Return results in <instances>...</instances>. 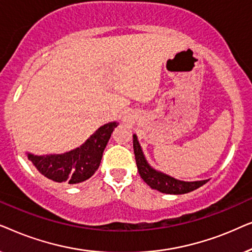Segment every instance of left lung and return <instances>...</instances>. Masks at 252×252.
Masks as SVG:
<instances>
[{
	"instance_id": "left-lung-1",
	"label": "left lung",
	"mask_w": 252,
	"mask_h": 252,
	"mask_svg": "<svg viewBox=\"0 0 252 252\" xmlns=\"http://www.w3.org/2000/svg\"><path fill=\"white\" fill-rule=\"evenodd\" d=\"M133 148L134 154H135L137 170H139L141 178H142L144 182H146L148 186H150L153 189H156V190L160 192H165V194L180 195L195 190V189L199 188L201 186L205 185L206 182H208V180L194 182L180 181L174 178L168 177V175L161 173V172L154 170V168L147 163L146 158L143 156L142 150H141L140 143L139 141H137L136 135H133Z\"/></svg>"
}]
</instances>
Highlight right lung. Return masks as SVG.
<instances>
[{"label":"right lung","mask_w":252,"mask_h":252,"mask_svg":"<svg viewBox=\"0 0 252 252\" xmlns=\"http://www.w3.org/2000/svg\"><path fill=\"white\" fill-rule=\"evenodd\" d=\"M118 123L103 125L81 147L62 155H27L37 171L56 182L73 185L86 181L97 170L111 133Z\"/></svg>","instance_id":"right-lung-1"}]
</instances>
